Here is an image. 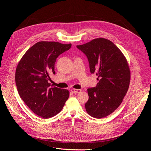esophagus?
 I'll use <instances>...</instances> for the list:
<instances>
[{"label": "esophagus", "instance_id": "obj_1", "mask_svg": "<svg viewBox=\"0 0 151 151\" xmlns=\"http://www.w3.org/2000/svg\"><path fill=\"white\" fill-rule=\"evenodd\" d=\"M81 89H74V88H72L71 89V91L73 93H80L81 92Z\"/></svg>", "mask_w": 151, "mask_h": 151}]
</instances>
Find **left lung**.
Wrapping results in <instances>:
<instances>
[{"mask_svg": "<svg viewBox=\"0 0 151 151\" xmlns=\"http://www.w3.org/2000/svg\"><path fill=\"white\" fill-rule=\"evenodd\" d=\"M88 59L90 71L99 81L95 88L88 89L86 111L95 118H103L119 106L128 91L130 71L121 50L109 40L99 38L76 46Z\"/></svg>", "mask_w": 151, "mask_h": 151, "instance_id": "obj_1", "label": "left lung"}]
</instances>
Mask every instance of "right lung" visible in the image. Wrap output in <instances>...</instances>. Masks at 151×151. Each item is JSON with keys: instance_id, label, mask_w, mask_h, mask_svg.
Listing matches in <instances>:
<instances>
[{"instance_id": "1", "label": "right lung", "mask_w": 151, "mask_h": 151, "mask_svg": "<svg viewBox=\"0 0 151 151\" xmlns=\"http://www.w3.org/2000/svg\"><path fill=\"white\" fill-rule=\"evenodd\" d=\"M71 44L39 42L26 52L18 63L15 81L20 97L38 116L52 117L62 109L69 97L67 89L50 88L48 80L55 74L54 63Z\"/></svg>"}]
</instances>
